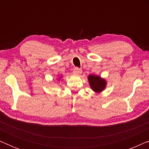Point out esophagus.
I'll use <instances>...</instances> for the list:
<instances>
[{
	"instance_id": "obj_1",
	"label": "esophagus",
	"mask_w": 149,
	"mask_h": 149,
	"mask_svg": "<svg viewBox=\"0 0 149 149\" xmlns=\"http://www.w3.org/2000/svg\"><path fill=\"white\" fill-rule=\"evenodd\" d=\"M73 72H74V73L75 74H81V72H82V70H81V68H78V67H76V68H74V70H73Z\"/></svg>"
}]
</instances>
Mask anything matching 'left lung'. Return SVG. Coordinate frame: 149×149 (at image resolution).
Here are the masks:
<instances>
[{
	"label": "left lung",
	"instance_id": "left-lung-1",
	"mask_svg": "<svg viewBox=\"0 0 149 149\" xmlns=\"http://www.w3.org/2000/svg\"><path fill=\"white\" fill-rule=\"evenodd\" d=\"M88 81L91 89L96 93H100L105 89L107 81L100 77L96 75L89 74Z\"/></svg>",
	"mask_w": 149,
	"mask_h": 149
}]
</instances>
